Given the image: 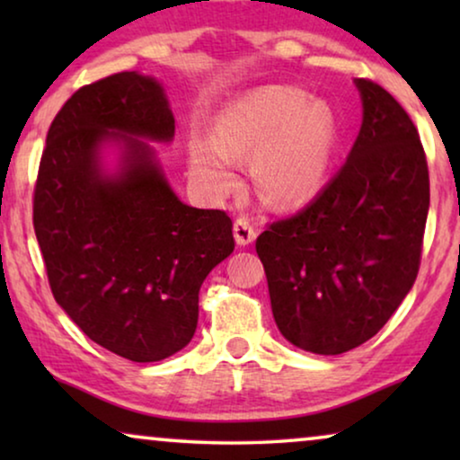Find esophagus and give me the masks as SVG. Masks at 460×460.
<instances>
[{"mask_svg": "<svg viewBox=\"0 0 460 460\" xmlns=\"http://www.w3.org/2000/svg\"><path fill=\"white\" fill-rule=\"evenodd\" d=\"M255 236H257V230L253 228V224H251L247 217H238L236 222H234L236 244H241V247H244V244L253 243Z\"/></svg>", "mask_w": 460, "mask_h": 460, "instance_id": "1", "label": "esophagus"}]
</instances>
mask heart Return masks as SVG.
<instances>
[{
  "label": "heart",
  "mask_w": 460,
  "mask_h": 460,
  "mask_svg": "<svg viewBox=\"0 0 460 460\" xmlns=\"http://www.w3.org/2000/svg\"><path fill=\"white\" fill-rule=\"evenodd\" d=\"M337 144V123L324 100L287 85H263L226 106L213 140L188 146L192 175L213 194L238 184L236 161L253 156L257 188L274 205H297L320 190Z\"/></svg>",
  "instance_id": "1"
}]
</instances>
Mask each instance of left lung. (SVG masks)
Returning a JSON list of instances; mask_svg holds the SVG:
<instances>
[{
    "instance_id": "left-lung-1",
    "label": "left lung",
    "mask_w": 460,
    "mask_h": 460,
    "mask_svg": "<svg viewBox=\"0 0 460 460\" xmlns=\"http://www.w3.org/2000/svg\"><path fill=\"white\" fill-rule=\"evenodd\" d=\"M362 125L348 161L305 209L270 224L255 249L287 341L337 356L368 341L417 280L429 172L412 119L356 79Z\"/></svg>"
}]
</instances>
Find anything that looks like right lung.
I'll list each match as a JSON object with an SVG mask.
<instances>
[{"instance_id":"1","label":"right lung","mask_w":460,"mask_h":460,"mask_svg":"<svg viewBox=\"0 0 460 460\" xmlns=\"http://www.w3.org/2000/svg\"><path fill=\"white\" fill-rule=\"evenodd\" d=\"M175 119L155 77L84 85L49 125L33 226L54 299L92 341L131 362L186 348L207 274L234 251L232 219L175 197L155 148ZM115 141L111 174L102 148Z\"/></svg>"}]
</instances>
